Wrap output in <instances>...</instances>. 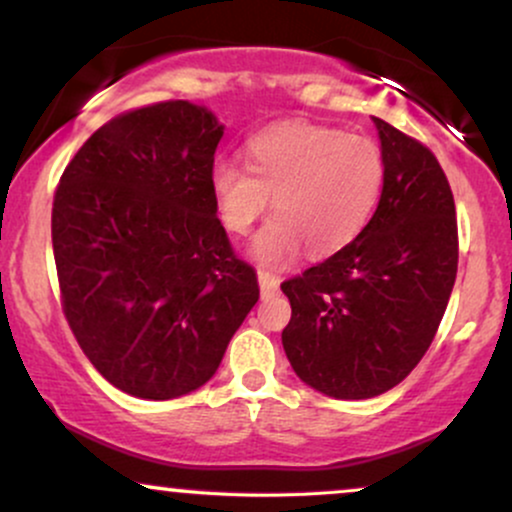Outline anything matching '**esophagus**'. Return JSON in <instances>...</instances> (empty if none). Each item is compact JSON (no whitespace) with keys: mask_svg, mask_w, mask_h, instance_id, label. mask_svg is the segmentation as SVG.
Instances as JSON below:
<instances>
[{"mask_svg":"<svg viewBox=\"0 0 512 512\" xmlns=\"http://www.w3.org/2000/svg\"><path fill=\"white\" fill-rule=\"evenodd\" d=\"M257 281H260V291L262 296H269V293H274L276 289H279V274L274 272H267V269H260L257 272Z\"/></svg>","mask_w":512,"mask_h":512,"instance_id":"obj_1","label":"esophagus"}]
</instances>
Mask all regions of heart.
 I'll use <instances>...</instances> for the list:
<instances>
[{"instance_id":"b5f03b06","label":"heart","mask_w":512,"mask_h":512,"mask_svg":"<svg viewBox=\"0 0 512 512\" xmlns=\"http://www.w3.org/2000/svg\"><path fill=\"white\" fill-rule=\"evenodd\" d=\"M245 151L248 166L211 168V195L231 236H248L274 195L276 214L252 245L262 264H289L303 248L315 257L342 250L383 192V154L363 134L289 120L255 134Z\"/></svg>"}]
</instances>
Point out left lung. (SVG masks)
<instances>
[{"label": "left lung", "instance_id": "left-lung-1", "mask_svg": "<svg viewBox=\"0 0 512 512\" xmlns=\"http://www.w3.org/2000/svg\"><path fill=\"white\" fill-rule=\"evenodd\" d=\"M385 180L363 231L281 291V332L305 385L337 399H368L402 383L436 337L457 276L450 182L433 151L375 117Z\"/></svg>", "mask_w": 512, "mask_h": 512}]
</instances>
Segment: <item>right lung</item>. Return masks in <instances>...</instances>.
Segmentation results:
<instances>
[{"mask_svg": "<svg viewBox=\"0 0 512 512\" xmlns=\"http://www.w3.org/2000/svg\"><path fill=\"white\" fill-rule=\"evenodd\" d=\"M221 137L187 101L127 110L86 139L55 190L62 313L88 361L132 397L202 387L260 298L216 216Z\"/></svg>", "mask_w": 512, "mask_h": 512, "instance_id": "add662e5", "label": "right lung"}]
</instances>
